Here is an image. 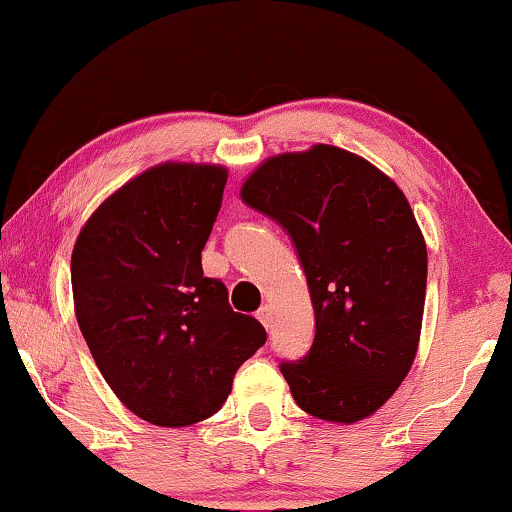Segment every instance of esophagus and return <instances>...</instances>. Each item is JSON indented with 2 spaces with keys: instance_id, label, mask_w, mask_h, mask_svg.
<instances>
[{
  "instance_id": "obj_1",
  "label": "esophagus",
  "mask_w": 512,
  "mask_h": 512,
  "mask_svg": "<svg viewBox=\"0 0 512 512\" xmlns=\"http://www.w3.org/2000/svg\"><path fill=\"white\" fill-rule=\"evenodd\" d=\"M256 318L261 320V323H263V327H266V330L270 327V323H273V313H270V308H268V306H263L261 311L256 313Z\"/></svg>"
}]
</instances>
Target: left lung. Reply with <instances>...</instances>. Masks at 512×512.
I'll use <instances>...</instances> for the list:
<instances>
[{
    "label": "left lung",
    "instance_id": "8db88e82",
    "mask_svg": "<svg viewBox=\"0 0 512 512\" xmlns=\"http://www.w3.org/2000/svg\"><path fill=\"white\" fill-rule=\"evenodd\" d=\"M242 199L287 232L311 292V349L280 363L294 401L320 420L368 418L418 351L427 249L406 197L361 156L318 144L263 163Z\"/></svg>",
    "mask_w": 512,
    "mask_h": 512
}]
</instances>
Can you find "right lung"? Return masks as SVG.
Masks as SVG:
<instances>
[{
    "instance_id": "add662e5",
    "label": "right lung",
    "mask_w": 512,
    "mask_h": 512,
    "mask_svg": "<svg viewBox=\"0 0 512 512\" xmlns=\"http://www.w3.org/2000/svg\"><path fill=\"white\" fill-rule=\"evenodd\" d=\"M225 182V168L163 163L106 199L75 242L82 337L118 399L151 425L211 418L268 339L201 268Z\"/></svg>"
}]
</instances>
